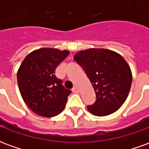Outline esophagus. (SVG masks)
I'll list each match as a JSON object with an SVG mask.
<instances>
[{
    "label": "esophagus",
    "mask_w": 149,
    "mask_h": 149,
    "mask_svg": "<svg viewBox=\"0 0 149 149\" xmlns=\"http://www.w3.org/2000/svg\"><path fill=\"white\" fill-rule=\"evenodd\" d=\"M72 91L73 93H78L77 87H73V88L72 89Z\"/></svg>",
    "instance_id": "34e87169"
}]
</instances>
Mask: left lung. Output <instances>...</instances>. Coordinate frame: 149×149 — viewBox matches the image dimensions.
Returning <instances> with one entry per match:
<instances>
[{
  "label": "left lung",
  "mask_w": 149,
  "mask_h": 149,
  "mask_svg": "<svg viewBox=\"0 0 149 149\" xmlns=\"http://www.w3.org/2000/svg\"><path fill=\"white\" fill-rule=\"evenodd\" d=\"M96 93V102L88 106L93 115L104 116L115 112L128 97L132 76L131 68L117 52L104 49H88L75 54Z\"/></svg>",
  "instance_id": "left-lung-1"
}]
</instances>
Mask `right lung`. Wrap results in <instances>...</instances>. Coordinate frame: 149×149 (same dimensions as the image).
<instances>
[{
	"instance_id": "obj_1",
	"label": "right lung",
	"mask_w": 149,
	"mask_h": 149,
	"mask_svg": "<svg viewBox=\"0 0 149 149\" xmlns=\"http://www.w3.org/2000/svg\"><path fill=\"white\" fill-rule=\"evenodd\" d=\"M69 54L68 50L42 48L24 59L17 71L19 90L24 103L36 114L52 117L64 110L71 90L55 76L56 67Z\"/></svg>"
}]
</instances>
